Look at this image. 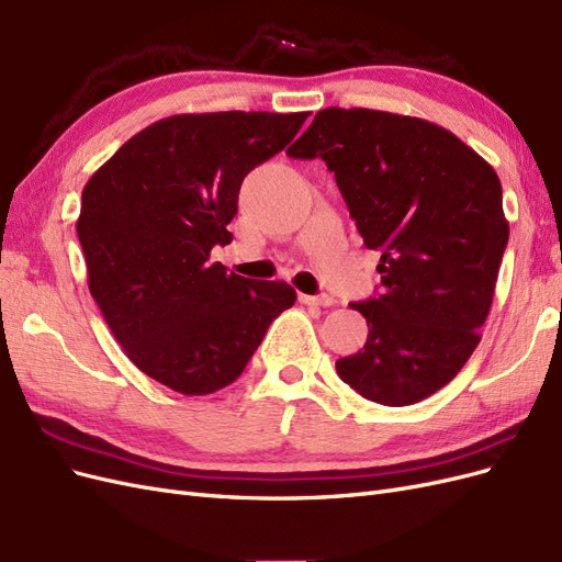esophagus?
<instances>
[{
	"instance_id": "34e87169",
	"label": "esophagus",
	"mask_w": 562,
	"mask_h": 562,
	"mask_svg": "<svg viewBox=\"0 0 562 562\" xmlns=\"http://www.w3.org/2000/svg\"><path fill=\"white\" fill-rule=\"evenodd\" d=\"M302 304H310V307H335L337 300L330 295H300Z\"/></svg>"
}]
</instances>
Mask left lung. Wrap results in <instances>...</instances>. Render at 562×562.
<instances>
[{
    "instance_id": "1",
    "label": "left lung",
    "mask_w": 562,
    "mask_h": 562,
    "mask_svg": "<svg viewBox=\"0 0 562 562\" xmlns=\"http://www.w3.org/2000/svg\"><path fill=\"white\" fill-rule=\"evenodd\" d=\"M326 161L370 250L382 293L351 302L368 321L359 353L335 363L356 394L411 405L446 386L481 342L508 223L481 155L427 119L328 108L288 149Z\"/></svg>"
}]
</instances>
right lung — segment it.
Here are the masks:
<instances>
[{
	"mask_svg": "<svg viewBox=\"0 0 562 562\" xmlns=\"http://www.w3.org/2000/svg\"><path fill=\"white\" fill-rule=\"evenodd\" d=\"M310 112L176 114L135 133L83 187L77 234L89 291L145 375L206 396L241 375L281 312L283 281L211 262L227 246L239 190Z\"/></svg>",
	"mask_w": 562,
	"mask_h": 562,
	"instance_id": "obj_1",
	"label": "right lung"
}]
</instances>
